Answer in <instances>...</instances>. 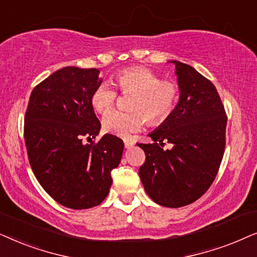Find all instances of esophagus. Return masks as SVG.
Masks as SVG:
<instances>
[{"label":"esophagus","instance_id":"obj_1","mask_svg":"<svg viewBox=\"0 0 257 257\" xmlns=\"http://www.w3.org/2000/svg\"><path fill=\"white\" fill-rule=\"evenodd\" d=\"M123 141H124L125 148H132V147L135 145V141H134V140H132V139H124Z\"/></svg>","mask_w":257,"mask_h":257}]
</instances>
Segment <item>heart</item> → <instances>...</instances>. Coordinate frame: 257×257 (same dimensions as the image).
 Masks as SVG:
<instances>
[{"mask_svg": "<svg viewBox=\"0 0 257 257\" xmlns=\"http://www.w3.org/2000/svg\"><path fill=\"white\" fill-rule=\"evenodd\" d=\"M116 83L122 93H136L132 109L139 111L124 112L114 110L117 93L109 83H102L91 95V104L103 117L102 126L108 134L126 138L141 131L146 117L152 124H159L168 118L180 100V87L174 81H163L162 77L146 69L131 68L117 74Z\"/></svg>", "mask_w": 257, "mask_h": 257, "instance_id": "b5f03b06", "label": "heart"}]
</instances>
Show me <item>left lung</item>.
<instances>
[{"mask_svg": "<svg viewBox=\"0 0 257 257\" xmlns=\"http://www.w3.org/2000/svg\"><path fill=\"white\" fill-rule=\"evenodd\" d=\"M175 74L179 103L149 136L138 143L146 154L139 174L154 202L179 208L195 202L217 175L225 147L227 115L216 88L193 67L179 61ZM166 143L172 148L163 150Z\"/></svg>", "mask_w": 257, "mask_h": 257, "instance_id": "1", "label": "left lung"}]
</instances>
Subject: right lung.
<instances>
[{
    "label": "right lung",
    "instance_id": "1",
    "mask_svg": "<svg viewBox=\"0 0 257 257\" xmlns=\"http://www.w3.org/2000/svg\"><path fill=\"white\" fill-rule=\"evenodd\" d=\"M96 68L64 67L37 84L25 116L30 167L56 202L70 209L98 206L108 196L111 170L121 162L124 143L100 133L91 95L102 78ZM83 139L90 144L84 145Z\"/></svg>",
    "mask_w": 257,
    "mask_h": 257
}]
</instances>
